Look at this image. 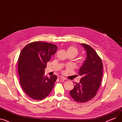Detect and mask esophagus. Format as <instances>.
I'll return each instance as SVG.
<instances>
[{"label": "esophagus", "mask_w": 122, "mask_h": 122, "mask_svg": "<svg viewBox=\"0 0 122 122\" xmlns=\"http://www.w3.org/2000/svg\"><path fill=\"white\" fill-rule=\"evenodd\" d=\"M57 78H58V79H59V80H66V78H65L64 77H63V76H58Z\"/></svg>", "instance_id": "34e87169"}]
</instances>
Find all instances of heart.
<instances>
[{
  "mask_svg": "<svg viewBox=\"0 0 122 122\" xmlns=\"http://www.w3.org/2000/svg\"><path fill=\"white\" fill-rule=\"evenodd\" d=\"M67 52L68 54H71L72 55L74 56H76V55H78L79 53V51L77 48H76L74 46H69L67 49ZM79 65H82V62L80 61L79 62Z\"/></svg>",
  "mask_w": 122,
  "mask_h": 122,
  "instance_id": "obj_1",
  "label": "heart"
}]
</instances>
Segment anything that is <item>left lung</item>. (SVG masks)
<instances>
[{"instance_id":"left-lung-1","label":"left lung","mask_w":122,"mask_h":122,"mask_svg":"<svg viewBox=\"0 0 122 122\" xmlns=\"http://www.w3.org/2000/svg\"><path fill=\"white\" fill-rule=\"evenodd\" d=\"M81 44L86 51V59L79 72V75L81 76L80 81L75 82L70 94L76 102L84 103L97 94L103 74V64L100 57L91 46L86 43Z\"/></svg>"}]
</instances>
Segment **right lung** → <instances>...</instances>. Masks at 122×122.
<instances>
[{"label":"right lung","mask_w":122,"mask_h":122,"mask_svg":"<svg viewBox=\"0 0 122 122\" xmlns=\"http://www.w3.org/2000/svg\"><path fill=\"white\" fill-rule=\"evenodd\" d=\"M57 49L55 44L43 41L32 42L22 50L18 58V73L21 87L29 97L42 100L49 94L57 80L44 75V69L51 56Z\"/></svg>","instance_id":"1"}]
</instances>
